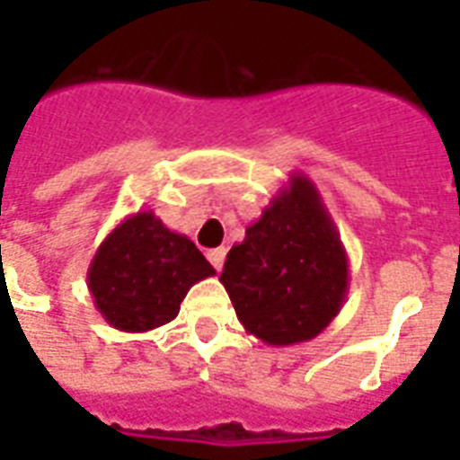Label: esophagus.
I'll use <instances>...</instances> for the list:
<instances>
[{
  "mask_svg": "<svg viewBox=\"0 0 460 460\" xmlns=\"http://www.w3.org/2000/svg\"><path fill=\"white\" fill-rule=\"evenodd\" d=\"M224 258H226V248H212V251H208V260L212 262V267L215 270H222L224 265Z\"/></svg>",
  "mask_w": 460,
  "mask_h": 460,
  "instance_id": "34e87169",
  "label": "esophagus"
}]
</instances>
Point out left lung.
<instances>
[{
  "label": "left lung",
  "mask_w": 460,
  "mask_h": 460,
  "mask_svg": "<svg viewBox=\"0 0 460 460\" xmlns=\"http://www.w3.org/2000/svg\"><path fill=\"white\" fill-rule=\"evenodd\" d=\"M219 281L245 332L270 346L310 341L329 327L349 294V255L305 173H291L245 229Z\"/></svg>",
  "instance_id": "left-lung-1"
}]
</instances>
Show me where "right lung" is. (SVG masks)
I'll return each mask as SVG.
<instances>
[{"mask_svg": "<svg viewBox=\"0 0 460 460\" xmlns=\"http://www.w3.org/2000/svg\"><path fill=\"white\" fill-rule=\"evenodd\" d=\"M215 277L195 243L140 209L107 234L88 267V291L104 322L121 332H150L179 314L193 284Z\"/></svg>", "mask_w": 460, "mask_h": 460, "instance_id": "obj_1", "label": "right lung"}]
</instances>
